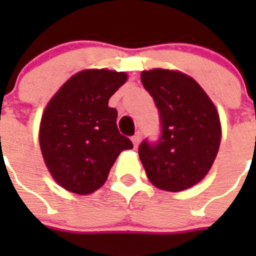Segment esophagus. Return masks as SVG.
Returning a JSON list of instances; mask_svg holds the SVG:
<instances>
[{"mask_svg": "<svg viewBox=\"0 0 256 256\" xmlns=\"http://www.w3.org/2000/svg\"><path fill=\"white\" fill-rule=\"evenodd\" d=\"M140 141H141V135L140 134H135L132 136V144L135 148H138V145H140Z\"/></svg>", "mask_w": 256, "mask_h": 256, "instance_id": "esophagus-1", "label": "esophagus"}]
</instances>
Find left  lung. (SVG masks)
Listing matches in <instances>:
<instances>
[{
    "instance_id": "1",
    "label": "left lung",
    "mask_w": 256,
    "mask_h": 256,
    "mask_svg": "<svg viewBox=\"0 0 256 256\" xmlns=\"http://www.w3.org/2000/svg\"><path fill=\"white\" fill-rule=\"evenodd\" d=\"M161 115L158 144L144 141L140 160L154 186L162 191L188 190L206 176L221 144L220 114L202 86L176 70L141 72Z\"/></svg>"
}]
</instances>
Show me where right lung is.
<instances>
[{"label": "right lung", "mask_w": 256, "mask_h": 256, "mask_svg": "<svg viewBox=\"0 0 256 256\" xmlns=\"http://www.w3.org/2000/svg\"><path fill=\"white\" fill-rule=\"evenodd\" d=\"M128 80L106 68L82 70L54 94L40 122V148L54 181L76 195L102 186L118 155L132 142L116 128L108 101Z\"/></svg>", "instance_id": "add662e5"}]
</instances>
